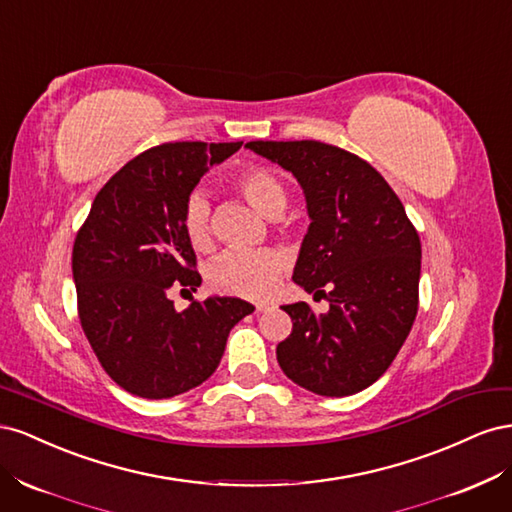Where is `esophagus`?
I'll list each match as a JSON object with an SVG mask.
<instances>
[{
	"label": "esophagus",
	"mask_w": 512,
	"mask_h": 512,
	"mask_svg": "<svg viewBox=\"0 0 512 512\" xmlns=\"http://www.w3.org/2000/svg\"><path fill=\"white\" fill-rule=\"evenodd\" d=\"M254 307H256V314H265V312H271L275 305L269 301H258Z\"/></svg>",
	"instance_id": "34e87169"
}]
</instances>
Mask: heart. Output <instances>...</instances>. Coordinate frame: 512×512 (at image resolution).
<instances>
[{
  "label": "heart",
  "instance_id": "heart-1",
  "mask_svg": "<svg viewBox=\"0 0 512 512\" xmlns=\"http://www.w3.org/2000/svg\"><path fill=\"white\" fill-rule=\"evenodd\" d=\"M232 190H237L247 203L265 215H277L286 205V188L273 168L252 164L230 177ZM181 228L196 252H209L213 247L211 209L203 194L194 192L185 200L181 211ZM286 256L265 250H230L224 252L211 267V284L215 290L245 299H260L282 280Z\"/></svg>",
  "mask_w": 512,
  "mask_h": 512
}]
</instances>
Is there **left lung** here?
I'll list each match as a JSON object with an SVG mask.
<instances>
[{
	"instance_id": "obj_1",
	"label": "left lung",
	"mask_w": 512,
	"mask_h": 512,
	"mask_svg": "<svg viewBox=\"0 0 512 512\" xmlns=\"http://www.w3.org/2000/svg\"><path fill=\"white\" fill-rule=\"evenodd\" d=\"M258 156L297 177L312 218L292 280L329 301L316 316L284 305L292 333L277 363L303 389L354 395L374 384L404 346L418 312L421 239L399 196L354 153L320 141H252Z\"/></svg>"
}]
</instances>
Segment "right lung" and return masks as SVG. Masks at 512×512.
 Returning <instances> with one entry per match:
<instances>
[{"mask_svg": "<svg viewBox=\"0 0 512 512\" xmlns=\"http://www.w3.org/2000/svg\"><path fill=\"white\" fill-rule=\"evenodd\" d=\"M241 143H164L143 151L104 183L76 232L72 275L81 327L121 389L168 399L203 384L220 365L230 329L254 312L235 297L192 301L183 312L170 288L200 286L181 211L207 166Z\"/></svg>", "mask_w": 512, "mask_h": 512, "instance_id": "add662e5", "label": "right lung"}]
</instances>
